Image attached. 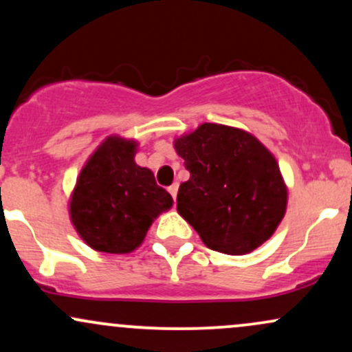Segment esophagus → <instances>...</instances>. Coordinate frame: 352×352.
<instances>
[{"instance_id": "esophagus-1", "label": "esophagus", "mask_w": 352, "mask_h": 352, "mask_svg": "<svg viewBox=\"0 0 352 352\" xmlns=\"http://www.w3.org/2000/svg\"><path fill=\"white\" fill-rule=\"evenodd\" d=\"M168 192H170L172 199L175 200L177 199V192H179V184H172L170 187H168Z\"/></svg>"}]
</instances>
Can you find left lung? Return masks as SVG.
I'll use <instances>...</instances> for the list:
<instances>
[{
    "label": "left lung",
    "mask_w": 352,
    "mask_h": 352,
    "mask_svg": "<svg viewBox=\"0 0 352 352\" xmlns=\"http://www.w3.org/2000/svg\"><path fill=\"white\" fill-rule=\"evenodd\" d=\"M173 145L190 172L177 210L210 250L245 254L273 235L288 192L276 160L256 137L207 122Z\"/></svg>",
    "instance_id": "left-lung-1"
}]
</instances>
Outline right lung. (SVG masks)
Wrapping results in <instances>:
<instances>
[{
    "instance_id": "add662e5",
    "label": "right lung",
    "mask_w": 352,
    "mask_h": 352,
    "mask_svg": "<svg viewBox=\"0 0 352 352\" xmlns=\"http://www.w3.org/2000/svg\"><path fill=\"white\" fill-rule=\"evenodd\" d=\"M137 144L109 137L79 173L71 220L91 248L129 253L144 241L153 218L172 207L153 173L134 162Z\"/></svg>"
}]
</instances>
